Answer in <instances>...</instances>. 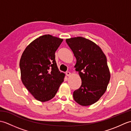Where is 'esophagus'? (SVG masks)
Listing matches in <instances>:
<instances>
[{
    "mask_svg": "<svg viewBox=\"0 0 131 131\" xmlns=\"http://www.w3.org/2000/svg\"><path fill=\"white\" fill-rule=\"evenodd\" d=\"M66 75L67 76H70V75H71V73H70V72H69V71H66Z\"/></svg>",
    "mask_w": 131,
    "mask_h": 131,
    "instance_id": "34e87169",
    "label": "esophagus"
}]
</instances>
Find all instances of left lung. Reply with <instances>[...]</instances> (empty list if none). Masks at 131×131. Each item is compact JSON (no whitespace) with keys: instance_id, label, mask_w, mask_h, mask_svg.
<instances>
[{"instance_id":"left-lung-1","label":"left lung","mask_w":131,"mask_h":131,"mask_svg":"<svg viewBox=\"0 0 131 131\" xmlns=\"http://www.w3.org/2000/svg\"><path fill=\"white\" fill-rule=\"evenodd\" d=\"M77 59L75 70L79 72L82 85L73 92L78 104L89 106L96 102L104 94L110 74L107 58L100 47L81 37L66 40Z\"/></svg>"}]
</instances>
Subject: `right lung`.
Listing matches in <instances>:
<instances>
[{
	"mask_svg": "<svg viewBox=\"0 0 131 131\" xmlns=\"http://www.w3.org/2000/svg\"><path fill=\"white\" fill-rule=\"evenodd\" d=\"M63 39L51 35L36 39L24 51L19 61L21 80L35 99L48 101L55 96L65 74L58 70L55 52Z\"/></svg>",
	"mask_w": 131,
	"mask_h": 131,
	"instance_id": "right-lung-1",
	"label": "right lung"
}]
</instances>
